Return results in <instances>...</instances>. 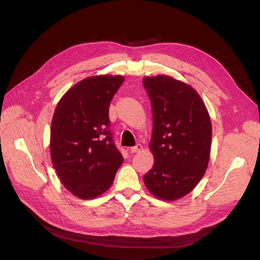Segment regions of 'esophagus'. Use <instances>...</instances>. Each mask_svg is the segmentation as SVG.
<instances>
[{"label":"esophagus","mask_w":260,"mask_h":260,"mask_svg":"<svg viewBox=\"0 0 260 260\" xmlns=\"http://www.w3.org/2000/svg\"><path fill=\"white\" fill-rule=\"evenodd\" d=\"M142 145L141 144H137L136 146H134V147H131V149H129V152L132 153V154H135V153H139V152H141L142 151Z\"/></svg>","instance_id":"esophagus-1"}]
</instances>
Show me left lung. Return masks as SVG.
I'll use <instances>...</instances> for the list:
<instances>
[{
	"instance_id": "obj_1",
	"label": "left lung",
	"mask_w": 260,
	"mask_h": 260,
	"mask_svg": "<svg viewBox=\"0 0 260 260\" xmlns=\"http://www.w3.org/2000/svg\"><path fill=\"white\" fill-rule=\"evenodd\" d=\"M142 82L152 103L149 149L155 159L144 184L159 199L177 200L194 189L208 169L210 115L199 93L182 81L160 75Z\"/></svg>"
}]
</instances>
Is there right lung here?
<instances>
[{
  "label": "right lung",
  "mask_w": 260,
  "mask_h": 260,
  "mask_svg": "<svg viewBox=\"0 0 260 260\" xmlns=\"http://www.w3.org/2000/svg\"><path fill=\"white\" fill-rule=\"evenodd\" d=\"M122 76H94L68 89L58 102L50 127V155L62 184L80 199L111 187L123 157L109 129V103Z\"/></svg>",
  "instance_id": "1"
}]
</instances>
